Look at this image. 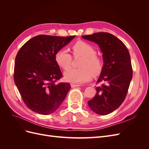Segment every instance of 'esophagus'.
<instances>
[{
  "label": "esophagus",
  "mask_w": 149,
  "mask_h": 149,
  "mask_svg": "<svg viewBox=\"0 0 149 149\" xmlns=\"http://www.w3.org/2000/svg\"><path fill=\"white\" fill-rule=\"evenodd\" d=\"M71 88H76V87H78V86H80V85H79V84H71Z\"/></svg>",
  "instance_id": "obj_1"
}]
</instances>
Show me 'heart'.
<instances>
[{"label": "heart", "instance_id": "obj_1", "mask_svg": "<svg viewBox=\"0 0 149 149\" xmlns=\"http://www.w3.org/2000/svg\"><path fill=\"white\" fill-rule=\"evenodd\" d=\"M74 56H81L79 68H73L65 73V79L73 83H83L91 79L92 75L100 74L103 68L102 58L96 55V49L91 45L81 40L75 42L71 47ZM55 60L64 70H68L71 65L72 56L67 50L59 49L55 53Z\"/></svg>", "mask_w": 149, "mask_h": 149}]
</instances>
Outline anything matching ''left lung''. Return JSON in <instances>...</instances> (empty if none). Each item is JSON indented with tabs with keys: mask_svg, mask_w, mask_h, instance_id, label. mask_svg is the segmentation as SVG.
Masks as SVG:
<instances>
[{
	"mask_svg": "<svg viewBox=\"0 0 149 149\" xmlns=\"http://www.w3.org/2000/svg\"><path fill=\"white\" fill-rule=\"evenodd\" d=\"M97 43L102 53L103 68L97 81L96 95L88 103L91 109L100 115L113 112L122 104L132 78V68L128 49L120 40L106 32L82 36Z\"/></svg>",
	"mask_w": 149,
	"mask_h": 149,
	"instance_id": "1",
	"label": "left lung"
}]
</instances>
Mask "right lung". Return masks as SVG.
<instances>
[{
    "instance_id": "right-lung-1",
    "label": "right lung",
    "mask_w": 149,
    "mask_h": 149,
    "mask_svg": "<svg viewBox=\"0 0 149 149\" xmlns=\"http://www.w3.org/2000/svg\"><path fill=\"white\" fill-rule=\"evenodd\" d=\"M74 37L38 35L18 52L13 78L22 100L32 111L49 114L64 101L71 86L68 83H55L63 74L55 55Z\"/></svg>"
}]
</instances>
